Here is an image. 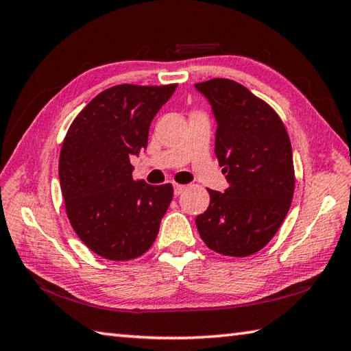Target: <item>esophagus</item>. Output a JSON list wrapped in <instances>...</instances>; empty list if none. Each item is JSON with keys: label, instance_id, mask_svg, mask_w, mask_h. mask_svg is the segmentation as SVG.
Segmentation results:
<instances>
[{"label": "esophagus", "instance_id": "1", "mask_svg": "<svg viewBox=\"0 0 351 351\" xmlns=\"http://www.w3.org/2000/svg\"><path fill=\"white\" fill-rule=\"evenodd\" d=\"M187 189L185 185H181V184H173V191H175V196H180L181 193Z\"/></svg>", "mask_w": 351, "mask_h": 351}]
</instances>
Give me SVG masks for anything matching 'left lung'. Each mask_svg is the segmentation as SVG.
<instances>
[{
  "label": "left lung",
  "mask_w": 351,
  "mask_h": 351,
  "mask_svg": "<svg viewBox=\"0 0 351 351\" xmlns=\"http://www.w3.org/2000/svg\"><path fill=\"white\" fill-rule=\"evenodd\" d=\"M217 122L215 156L229 187L208 190L210 206L196 217L211 250L244 258L278 232L294 195L293 149L278 113L249 88L226 78L195 84Z\"/></svg>",
  "instance_id": "1"
}]
</instances>
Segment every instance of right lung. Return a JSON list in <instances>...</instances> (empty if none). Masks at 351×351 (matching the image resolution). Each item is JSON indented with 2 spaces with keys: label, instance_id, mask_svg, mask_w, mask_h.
<instances>
[{
  "label": "right lung",
  "instance_id": "right-lung-1",
  "mask_svg": "<svg viewBox=\"0 0 351 351\" xmlns=\"http://www.w3.org/2000/svg\"><path fill=\"white\" fill-rule=\"evenodd\" d=\"M175 88L110 87L69 126L58 161L62 195L73 230L96 255L138 258L158 235L173 187L134 181L130 156L146 149L149 126Z\"/></svg>",
  "mask_w": 351,
  "mask_h": 351
}]
</instances>
